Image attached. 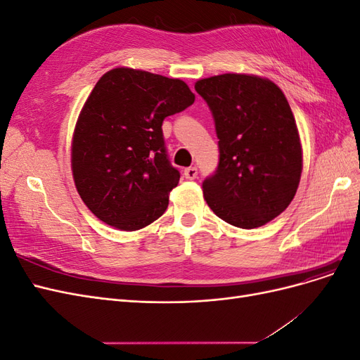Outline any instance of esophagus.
Returning a JSON list of instances; mask_svg holds the SVG:
<instances>
[{"label":"esophagus","instance_id":"1","mask_svg":"<svg viewBox=\"0 0 360 360\" xmlns=\"http://www.w3.org/2000/svg\"><path fill=\"white\" fill-rule=\"evenodd\" d=\"M184 177H186L188 180H195L197 179V176H198V169H197V167H189V168H186L184 169Z\"/></svg>","mask_w":360,"mask_h":360}]
</instances>
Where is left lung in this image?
Listing matches in <instances>:
<instances>
[{
    "label": "left lung",
    "mask_w": 360,
    "mask_h": 360,
    "mask_svg": "<svg viewBox=\"0 0 360 360\" xmlns=\"http://www.w3.org/2000/svg\"><path fill=\"white\" fill-rule=\"evenodd\" d=\"M219 139V165L202 183L222 221L245 230L284 212L299 188L303 156L287 97L267 78L224 73L195 82Z\"/></svg>",
    "instance_id": "left-lung-1"
}]
</instances>
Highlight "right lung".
<instances>
[{
  "instance_id": "obj_1",
  "label": "right lung",
  "mask_w": 360,
  "mask_h": 360,
  "mask_svg": "<svg viewBox=\"0 0 360 360\" xmlns=\"http://www.w3.org/2000/svg\"><path fill=\"white\" fill-rule=\"evenodd\" d=\"M195 101L186 82L115 68L97 81L72 138L76 191L94 216L136 231L165 213L180 172L167 156L162 123Z\"/></svg>"
}]
</instances>
